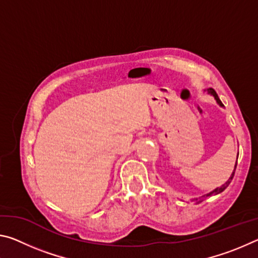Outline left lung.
Masks as SVG:
<instances>
[{
  "instance_id": "left-lung-1",
  "label": "left lung",
  "mask_w": 258,
  "mask_h": 258,
  "mask_svg": "<svg viewBox=\"0 0 258 258\" xmlns=\"http://www.w3.org/2000/svg\"><path fill=\"white\" fill-rule=\"evenodd\" d=\"M208 92L211 93V94H213L214 95V98L216 99V101H217V103L220 104L221 107H223V103L221 102V100H220V98L217 97V94H216V92H215V90L214 89H209L208 90ZM235 167H237V164H235ZM233 176H234V172L232 173V175L230 176V178L228 181H226L223 185H221L220 187H216L215 190L214 191H212V192H209V194H207V195H205V196H203V197H199V198H194V199H191V202L192 203H200V202H203V200H205L206 198H208V197H211V196H213V195H217V194H221L222 191H224L226 187H228V185L230 184L231 183V181H232V178H233Z\"/></svg>"
}]
</instances>
